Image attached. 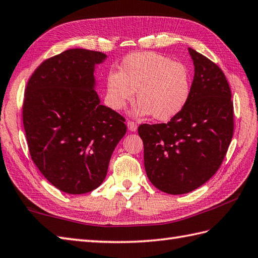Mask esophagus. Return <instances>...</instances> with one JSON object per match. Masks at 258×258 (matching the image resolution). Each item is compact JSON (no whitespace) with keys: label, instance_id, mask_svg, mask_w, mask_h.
I'll return each instance as SVG.
<instances>
[{"label":"esophagus","instance_id":"esophagus-1","mask_svg":"<svg viewBox=\"0 0 258 258\" xmlns=\"http://www.w3.org/2000/svg\"><path fill=\"white\" fill-rule=\"evenodd\" d=\"M127 126H128V130L131 131V132H135V131L138 130V124L134 122H131V120H128L127 122Z\"/></svg>","mask_w":258,"mask_h":258}]
</instances>
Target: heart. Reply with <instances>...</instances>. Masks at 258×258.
Listing matches in <instances>:
<instances>
[{
	"instance_id": "obj_1",
	"label": "heart",
	"mask_w": 258,
	"mask_h": 258,
	"mask_svg": "<svg viewBox=\"0 0 258 258\" xmlns=\"http://www.w3.org/2000/svg\"><path fill=\"white\" fill-rule=\"evenodd\" d=\"M190 75L184 64L155 52L134 53L126 56L117 71L106 78V103L120 111L135 96V116L151 115L168 120L182 111L190 95Z\"/></svg>"
}]
</instances>
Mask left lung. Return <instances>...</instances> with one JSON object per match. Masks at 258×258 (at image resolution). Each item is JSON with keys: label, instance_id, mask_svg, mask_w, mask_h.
Returning a JSON list of instances; mask_svg holds the SVG:
<instances>
[{"label": "left lung", "instance_id": "8db88e82", "mask_svg": "<svg viewBox=\"0 0 258 258\" xmlns=\"http://www.w3.org/2000/svg\"><path fill=\"white\" fill-rule=\"evenodd\" d=\"M194 80L185 107L168 123L142 124L147 177L164 193L199 188L220 168L233 138L231 89L222 70L188 47Z\"/></svg>", "mask_w": 258, "mask_h": 258}]
</instances>
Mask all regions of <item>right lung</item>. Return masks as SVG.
<instances>
[{
	"mask_svg": "<svg viewBox=\"0 0 258 258\" xmlns=\"http://www.w3.org/2000/svg\"><path fill=\"white\" fill-rule=\"evenodd\" d=\"M106 58L71 48L43 62L26 86L23 124L32 160L64 193L85 194L103 183L127 128L96 93L95 67Z\"/></svg>",
	"mask_w": 258,
	"mask_h": 258,
	"instance_id": "right-lung-1",
	"label": "right lung"
}]
</instances>
